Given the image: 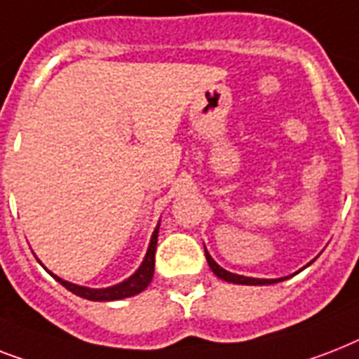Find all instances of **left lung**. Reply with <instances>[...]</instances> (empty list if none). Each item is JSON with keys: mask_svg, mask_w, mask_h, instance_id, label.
<instances>
[{"mask_svg": "<svg viewBox=\"0 0 359 359\" xmlns=\"http://www.w3.org/2000/svg\"><path fill=\"white\" fill-rule=\"evenodd\" d=\"M205 255H207V262L208 266H210V270H212L216 276H218L219 279H225V281H229V283H238V285H270V283H278V281H283V279H257V278H245V276H238V273H231L227 272V270H224V268L219 266V264H216V261H214L212 257H210V253H208L207 250H205Z\"/></svg>", "mask_w": 359, "mask_h": 359, "instance_id": "obj_1", "label": "left lung"}]
</instances>
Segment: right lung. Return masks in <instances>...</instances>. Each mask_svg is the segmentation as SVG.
I'll list each match as a JSON object with an SVG mask.
<instances>
[{"mask_svg": "<svg viewBox=\"0 0 359 359\" xmlns=\"http://www.w3.org/2000/svg\"><path fill=\"white\" fill-rule=\"evenodd\" d=\"M156 242H158V227L152 233L151 244H149V250H147L145 261L140 266V270L130 276L126 281L119 285H114V287H108V289H89V287H80V285L69 283L65 279L57 278V276H52L57 279L59 283L63 285L65 289H69L70 292L86 298V300L93 302H109V300H121V298H128V296L140 294L141 290H145L151 283L152 276H154V251H156Z\"/></svg>", "mask_w": 359, "mask_h": 359, "instance_id": "right-lung-1", "label": "right lung"}]
</instances>
